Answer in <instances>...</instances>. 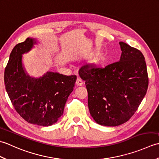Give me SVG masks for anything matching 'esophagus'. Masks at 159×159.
Here are the masks:
<instances>
[{"mask_svg":"<svg viewBox=\"0 0 159 159\" xmlns=\"http://www.w3.org/2000/svg\"><path fill=\"white\" fill-rule=\"evenodd\" d=\"M76 84L77 86H81L83 84V81L81 79H80V78H78L76 79Z\"/></svg>","mask_w":159,"mask_h":159,"instance_id":"obj_1","label":"esophagus"}]
</instances>
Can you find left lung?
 Returning a JSON list of instances; mask_svg holds the SVG:
<instances>
[{"mask_svg":"<svg viewBox=\"0 0 159 159\" xmlns=\"http://www.w3.org/2000/svg\"><path fill=\"white\" fill-rule=\"evenodd\" d=\"M120 45L119 61L104 67L86 64L79 71L85 81L91 116L102 126H117L126 122L136 112L148 87L143 54L123 42Z\"/></svg>","mask_w":159,"mask_h":159,"instance_id":"left-lung-1","label":"left lung"}]
</instances>
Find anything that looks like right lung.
<instances>
[{"label":"right lung","mask_w":159,"mask_h":159,"mask_svg":"<svg viewBox=\"0 0 159 159\" xmlns=\"http://www.w3.org/2000/svg\"><path fill=\"white\" fill-rule=\"evenodd\" d=\"M37 40L28 38L10 54L5 70V85L16 111L27 122L49 126L62 116L67 98L74 89L76 76L47 72L42 76H30L22 63Z\"/></svg>","instance_id":"obj_1"}]
</instances>
